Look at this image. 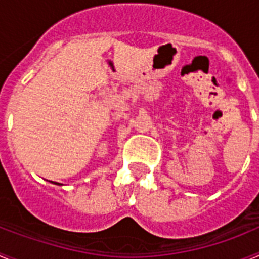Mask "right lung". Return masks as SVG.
<instances>
[{
  "label": "right lung",
  "instance_id": "add662e5",
  "mask_svg": "<svg viewBox=\"0 0 259 259\" xmlns=\"http://www.w3.org/2000/svg\"><path fill=\"white\" fill-rule=\"evenodd\" d=\"M58 184H59V183H58Z\"/></svg>",
  "mask_w": 259,
  "mask_h": 259
}]
</instances>
